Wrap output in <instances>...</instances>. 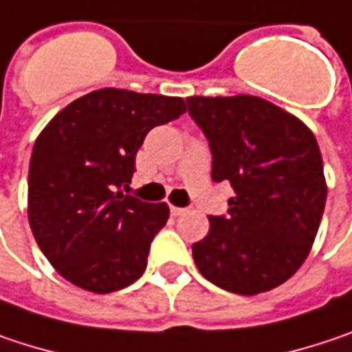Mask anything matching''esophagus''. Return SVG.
<instances>
[{
  "mask_svg": "<svg viewBox=\"0 0 352 352\" xmlns=\"http://www.w3.org/2000/svg\"><path fill=\"white\" fill-rule=\"evenodd\" d=\"M185 211H187L185 208H177V206H171V215H173V217H177V215H183Z\"/></svg>",
  "mask_w": 352,
  "mask_h": 352,
  "instance_id": "obj_1",
  "label": "esophagus"
}]
</instances>
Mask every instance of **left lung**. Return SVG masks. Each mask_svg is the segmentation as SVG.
<instances>
[{"instance_id":"8db88e82","label":"left lung","mask_w":352,"mask_h":352,"mask_svg":"<svg viewBox=\"0 0 352 352\" xmlns=\"http://www.w3.org/2000/svg\"><path fill=\"white\" fill-rule=\"evenodd\" d=\"M208 137L211 179L236 191L228 215H209L193 260L211 284L243 296L268 292L302 266L316 238L327 181L312 131L264 98L189 96Z\"/></svg>"}]
</instances>
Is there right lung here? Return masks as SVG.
<instances>
[{"label":"right lung","mask_w":352,"mask_h":352,"mask_svg":"<svg viewBox=\"0 0 352 352\" xmlns=\"http://www.w3.org/2000/svg\"><path fill=\"white\" fill-rule=\"evenodd\" d=\"M185 112L183 98L120 88L88 92L58 112L36 139L28 175V219L60 276L96 294L143 276L167 204L124 195L151 129Z\"/></svg>","instance_id":"obj_1"}]
</instances>
